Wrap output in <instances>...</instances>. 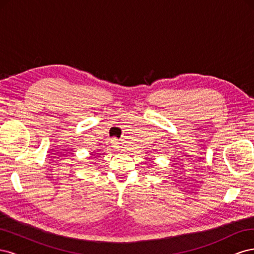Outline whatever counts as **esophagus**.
<instances>
[{
  "label": "esophagus",
  "instance_id": "1",
  "mask_svg": "<svg viewBox=\"0 0 254 254\" xmlns=\"http://www.w3.org/2000/svg\"><path fill=\"white\" fill-rule=\"evenodd\" d=\"M111 144L114 148H119L120 147V142L118 139H115V137H113V139L111 140Z\"/></svg>",
  "mask_w": 254,
  "mask_h": 254
}]
</instances>
